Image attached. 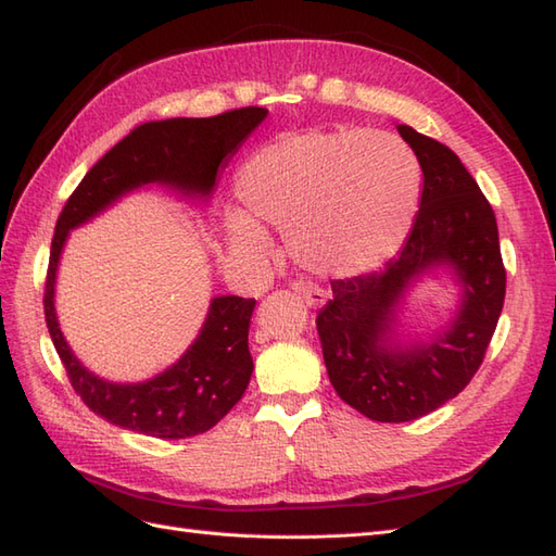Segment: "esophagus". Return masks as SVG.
Masks as SVG:
<instances>
[{
	"label": "esophagus",
	"mask_w": 556,
	"mask_h": 556,
	"mask_svg": "<svg viewBox=\"0 0 556 556\" xmlns=\"http://www.w3.org/2000/svg\"><path fill=\"white\" fill-rule=\"evenodd\" d=\"M293 289L309 307H319V305H325V301H327L325 289H319L317 283H313V281H299Z\"/></svg>",
	"instance_id": "obj_1"
}]
</instances>
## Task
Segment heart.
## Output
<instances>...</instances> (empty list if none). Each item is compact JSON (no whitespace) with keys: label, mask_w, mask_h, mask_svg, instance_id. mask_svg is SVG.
Segmentation results:
<instances>
[{"label":"heart","mask_w":556,"mask_h":556,"mask_svg":"<svg viewBox=\"0 0 556 556\" xmlns=\"http://www.w3.org/2000/svg\"><path fill=\"white\" fill-rule=\"evenodd\" d=\"M243 208L223 215L237 261L269 249L262 223L283 227L291 257L309 273L353 277L403 247L419 199V163L386 132H301L255 149L237 173Z\"/></svg>","instance_id":"obj_1"}]
</instances>
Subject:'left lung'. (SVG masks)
<instances>
[{
	"label": "left lung",
	"instance_id": "8db88e82",
	"mask_svg": "<svg viewBox=\"0 0 556 556\" xmlns=\"http://www.w3.org/2000/svg\"><path fill=\"white\" fill-rule=\"evenodd\" d=\"M424 173L419 213L403 249L379 273L331 281L317 333L329 381L374 421H412L443 407L479 371L505 303L507 273L495 213L457 153L397 125ZM463 289L458 315L426 342L399 341L404 293L433 268Z\"/></svg>",
	"mask_w": 556,
	"mask_h": 556
}]
</instances>
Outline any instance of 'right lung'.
<instances>
[{"label": "right lung", "mask_w": 556, "mask_h": 556, "mask_svg": "<svg viewBox=\"0 0 556 556\" xmlns=\"http://www.w3.org/2000/svg\"><path fill=\"white\" fill-rule=\"evenodd\" d=\"M265 118L267 109L249 106L213 118H170L139 125L85 175L63 205L51 239L45 283L47 329L75 393L94 415L121 429L167 441L213 429L239 403L251 381L249 327L255 299L215 295L199 337L175 365L139 383L106 381L73 355L59 327L56 269L71 229L89 223L125 193L149 185L208 199L217 173Z\"/></svg>", "instance_id": "right-lung-1"}]
</instances>
